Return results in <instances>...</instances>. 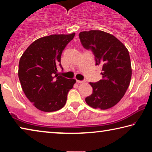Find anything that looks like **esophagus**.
<instances>
[{"instance_id":"34e87169","label":"esophagus","mask_w":152,"mask_h":152,"mask_svg":"<svg viewBox=\"0 0 152 152\" xmlns=\"http://www.w3.org/2000/svg\"><path fill=\"white\" fill-rule=\"evenodd\" d=\"M76 82L78 83H84V82H85V80H77Z\"/></svg>"}]
</instances>
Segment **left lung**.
Here are the masks:
<instances>
[{"label":"left lung","mask_w":152,"mask_h":152,"mask_svg":"<svg viewBox=\"0 0 152 152\" xmlns=\"http://www.w3.org/2000/svg\"><path fill=\"white\" fill-rule=\"evenodd\" d=\"M83 47L91 50L96 65L102 66V79L90 82L92 93L85 99L94 109H107L119 102L125 94L132 78L129 53L115 36L99 30L79 33Z\"/></svg>","instance_id":"left-lung-1"}]
</instances>
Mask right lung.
<instances>
[{"instance_id": "obj_1", "label": "right lung", "mask_w": 152, "mask_h": 152, "mask_svg": "<svg viewBox=\"0 0 152 152\" xmlns=\"http://www.w3.org/2000/svg\"><path fill=\"white\" fill-rule=\"evenodd\" d=\"M75 33L51 35L35 40L20 58L18 75L23 91L33 105L44 112L64 107L76 80L57 74L61 56Z\"/></svg>"}]
</instances>
